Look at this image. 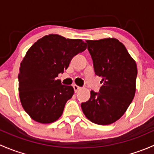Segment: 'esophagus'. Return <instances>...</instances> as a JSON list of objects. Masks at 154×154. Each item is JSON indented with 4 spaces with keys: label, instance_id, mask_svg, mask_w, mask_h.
Returning <instances> with one entry per match:
<instances>
[{
    "label": "esophagus",
    "instance_id": "obj_1",
    "mask_svg": "<svg viewBox=\"0 0 154 154\" xmlns=\"http://www.w3.org/2000/svg\"><path fill=\"white\" fill-rule=\"evenodd\" d=\"M73 88H74V92H77V91H78V90H80V86H77V85H74V86H73Z\"/></svg>",
    "mask_w": 154,
    "mask_h": 154
}]
</instances>
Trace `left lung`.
Instances as JSON below:
<instances>
[{"label": "left lung", "instance_id": "left-lung-1", "mask_svg": "<svg viewBox=\"0 0 154 154\" xmlns=\"http://www.w3.org/2000/svg\"><path fill=\"white\" fill-rule=\"evenodd\" d=\"M96 75L102 77L99 92L91 91L81 108L89 121L108 125L119 120L136 93L137 66L121 42L114 38L87 40Z\"/></svg>", "mask_w": 154, "mask_h": 154}]
</instances>
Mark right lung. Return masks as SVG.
<instances>
[{"mask_svg":"<svg viewBox=\"0 0 154 154\" xmlns=\"http://www.w3.org/2000/svg\"><path fill=\"white\" fill-rule=\"evenodd\" d=\"M86 46L82 39L49 34L27 51L20 65L18 91L21 105L32 120L50 124L63 115L74 91L71 86L62 85L57 77Z\"/></svg>","mask_w":154,"mask_h":154,"instance_id":"obj_1","label":"right lung"}]
</instances>
